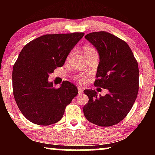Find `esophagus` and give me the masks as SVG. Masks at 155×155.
Returning <instances> with one entry per match:
<instances>
[{"label": "esophagus", "instance_id": "34e87169", "mask_svg": "<svg viewBox=\"0 0 155 155\" xmlns=\"http://www.w3.org/2000/svg\"><path fill=\"white\" fill-rule=\"evenodd\" d=\"M78 92H79V94L82 93V92H83V90H82V88H81V87H78Z\"/></svg>", "mask_w": 155, "mask_h": 155}]
</instances>
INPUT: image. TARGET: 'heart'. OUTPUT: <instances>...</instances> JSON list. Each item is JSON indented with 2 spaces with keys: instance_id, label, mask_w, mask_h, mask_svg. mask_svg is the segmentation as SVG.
<instances>
[{
  "instance_id": "1",
  "label": "heart",
  "mask_w": 155,
  "mask_h": 155,
  "mask_svg": "<svg viewBox=\"0 0 155 155\" xmlns=\"http://www.w3.org/2000/svg\"><path fill=\"white\" fill-rule=\"evenodd\" d=\"M92 52H97L95 49V48L92 47V46L86 45L84 47V54ZM76 79H77V81H79V83H85L88 80V76L86 75V74L77 76H76Z\"/></svg>"
}]
</instances>
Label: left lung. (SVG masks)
I'll list each match as a JSON object with an SVG mask.
<instances>
[{
  "instance_id": "8db88e82",
  "label": "left lung",
  "mask_w": 155,
  "mask_h": 155,
  "mask_svg": "<svg viewBox=\"0 0 155 155\" xmlns=\"http://www.w3.org/2000/svg\"><path fill=\"white\" fill-rule=\"evenodd\" d=\"M85 38L97 49L99 62L94 84L107 89L106 95L85 90L89 97L83 111L89 122L109 127L121 122L130 111L138 92V65L126 42L105 31L94 32Z\"/></svg>"
}]
</instances>
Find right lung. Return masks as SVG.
<instances>
[{
	"instance_id": "1",
	"label": "right lung",
	"mask_w": 155,
	"mask_h": 155,
	"mask_svg": "<svg viewBox=\"0 0 155 155\" xmlns=\"http://www.w3.org/2000/svg\"><path fill=\"white\" fill-rule=\"evenodd\" d=\"M84 33L42 35L26 44L12 72L14 97L25 117L33 123L49 125L59 122L65 107L77 95L76 85L64 81L58 89L49 75L62 67Z\"/></svg>"
}]
</instances>
